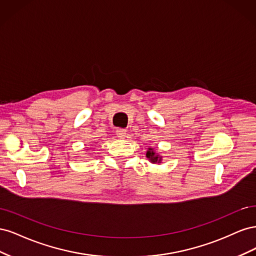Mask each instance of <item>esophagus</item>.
<instances>
[{"mask_svg": "<svg viewBox=\"0 0 256 256\" xmlns=\"http://www.w3.org/2000/svg\"><path fill=\"white\" fill-rule=\"evenodd\" d=\"M116 136H118V138H125V136H127V131H126V129L118 128V130H116Z\"/></svg>", "mask_w": 256, "mask_h": 256, "instance_id": "obj_1", "label": "esophagus"}]
</instances>
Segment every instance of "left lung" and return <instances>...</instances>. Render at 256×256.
Instances as JSON below:
<instances>
[{"label": "left lung", "mask_w": 256, "mask_h": 256, "mask_svg": "<svg viewBox=\"0 0 256 256\" xmlns=\"http://www.w3.org/2000/svg\"><path fill=\"white\" fill-rule=\"evenodd\" d=\"M146 157L148 158L150 160V162H152V164H156V162H158V164H159V162L161 161V157L159 156L158 154H156V152H154V150L152 148V147H150V148H148V150H147Z\"/></svg>", "instance_id": "left-lung-1"}]
</instances>
